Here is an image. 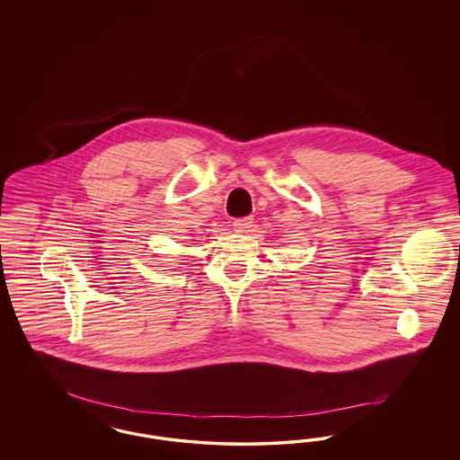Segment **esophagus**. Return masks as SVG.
Instances as JSON below:
<instances>
[{
  "instance_id": "esophagus-1",
  "label": "esophagus",
  "mask_w": 460,
  "mask_h": 460,
  "mask_svg": "<svg viewBox=\"0 0 460 460\" xmlns=\"http://www.w3.org/2000/svg\"><path fill=\"white\" fill-rule=\"evenodd\" d=\"M233 226H234V231H237V233H246V231H250V227L252 226V217H239L233 223Z\"/></svg>"
}]
</instances>
